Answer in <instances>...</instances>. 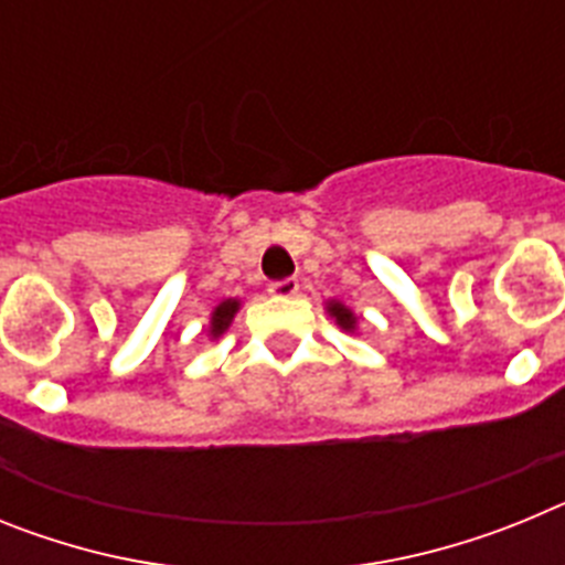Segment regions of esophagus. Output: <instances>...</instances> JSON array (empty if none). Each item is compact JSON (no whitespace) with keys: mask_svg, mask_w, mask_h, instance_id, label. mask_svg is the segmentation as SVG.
<instances>
[{"mask_svg":"<svg viewBox=\"0 0 565 565\" xmlns=\"http://www.w3.org/2000/svg\"><path fill=\"white\" fill-rule=\"evenodd\" d=\"M268 291L274 294V297H282V299H288V297H297V291H299V279H279V282H271V286H268Z\"/></svg>","mask_w":565,"mask_h":565,"instance_id":"34e87169","label":"esophagus"}]
</instances>
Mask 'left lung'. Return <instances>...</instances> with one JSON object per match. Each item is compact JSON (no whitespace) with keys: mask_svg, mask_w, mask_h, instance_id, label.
I'll use <instances>...</instances> for the list:
<instances>
[{"mask_svg":"<svg viewBox=\"0 0 565 565\" xmlns=\"http://www.w3.org/2000/svg\"><path fill=\"white\" fill-rule=\"evenodd\" d=\"M326 311L344 333H359V317L351 311V308L344 306V302H339V299H328Z\"/></svg>","mask_w":565,"mask_h":565,"instance_id":"left-lung-1","label":"left lung"}]
</instances>
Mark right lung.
Masks as SVG:
<instances>
[{
    "instance_id": "obj_1",
    "label": "right lung",
    "mask_w": 565,
    "mask_h": 565,
    "mask_svg": "<svg viewBox=\"0 0 565 565\" xmlns=\"http://www.w3.org/2000/svg\"><path fill=\"white\" fill-rule=\"evenodd\" d=\"M239 311V299L237 297H228L223 299V302H217V306L212 308V317H209V328H206V337L212 339H221L223 333L228 331V326L234 322V317H237Z\"/></svg>"
}]
</instances>
